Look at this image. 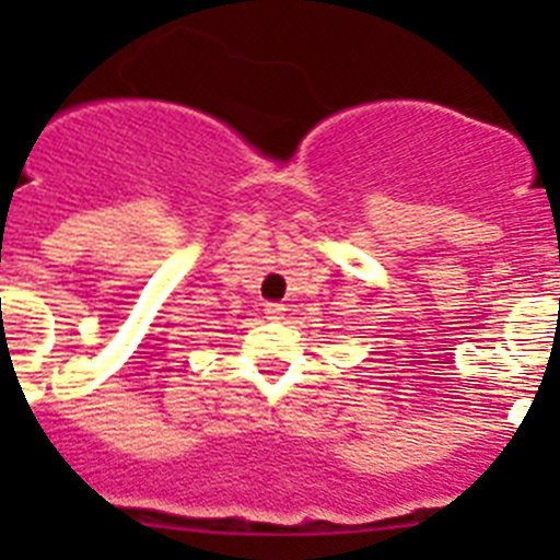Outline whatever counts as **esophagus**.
Returning a JSON list of instances; mask_svg holds the SVG:
<instances>
[{
	"label": "esophagus",
	"instance_id": "obj_1",
	"mask_svg": "<svg viewBox=\"0 0 560 560\" xmlns=\"http://www.w3.org/2000/svg\"><path fill=\"white\" fill-rule=\"evenodd\" d=\"M284 303H265V314H268V319H281V314H284Z\"/></svg>",
	"mask_w": 560,
	"mask_h": 560
}]
</instances>
